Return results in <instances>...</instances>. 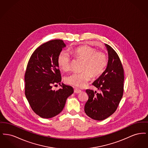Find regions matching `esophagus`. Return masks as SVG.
I'll return each mask as SVG.
<instances>
[{
	"label": "esophagus",
	"mask_w": 148,
	"mask_h": 148,
	"mask_svg": "<svg viewBox=\"0 0 148 148\" xmlns=\"http://www.w3.org/2000/svg\"><path fill=\"white\" fill-rule=\"evenodd\" d=\"M81 92V90H79V89H77V88H75L74 89V92L75 93H79V92Z\"/></svg>",
	"instance_id": "obj_1"
}]
</instances>
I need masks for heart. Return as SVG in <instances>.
<instances>
[{
	"mask_svg": "<svg viewBox=\"0 0 148 148\" xmlns=\"http://www.w3.org/2000/svg\"><path fill=\"white\" fill-rule=\"evenodd\" d=\"M72 53L77 59L84 60L81 73H74L65 77L67 84L77 88L84 86L92 77L100 76L105 71L108 64L106 53L98 51L89 46H82L72 51ZM71 59L69 54L62 50L58 57V64L60 69L68 71L71 66Z\"/></svg>",
	"mask_w": 148,
	"mask_h": 148,
	"instance_id": "1",
	"label": "heart"
}]
</instances>
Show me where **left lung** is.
<instances>
[{"mask_svg":"<svg viewBox=\"0 0 148 148\" xmlns=\"http://www.w3.org/2000/svg\"><path fill=\"white\" fill-rule=\"evenodd\" d=\"M109 60L106 71L94 82L100 92L86 89L89 96L84 106L85 113L92 119H106L114 113L124 92V69L116 51L106 44Z\"/></svg>","mask_w":148,"mask_h":148,"instance_id":"obj_1","label":"left lung"}]
</instances>
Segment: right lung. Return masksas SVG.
I'll use <instances>...</instances> for the list:
<instances>
[{"label": "right lung", "mask_w": 148, "mask_h": 148, "mask_svg": "<svg viewBox=\"0 0 148 148\" xmlns=\"http://www.w3.org/2000/svg\"><path fill=\"white\" fill-rule=\"evenodd\" d=\"M65 47L62 40H50L36 49L29 60L25 94L32 110L42 118H51L60 113L74 92L73 87L63 83L62 88L52 90L53 85L60 84L58 57Z\"/></svg>", "instance_id": "obj_1"}]
</instances>
